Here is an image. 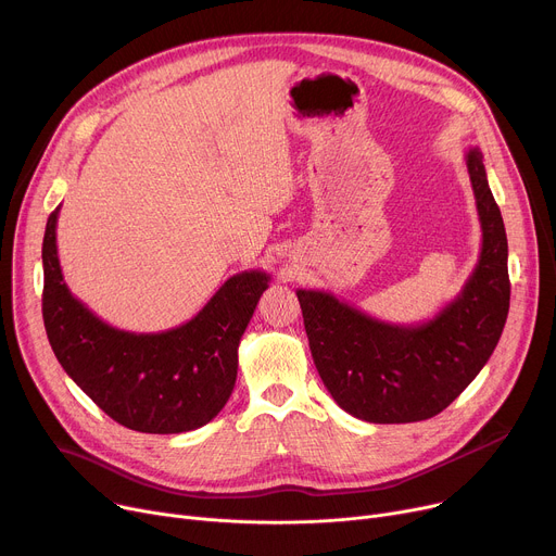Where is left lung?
<instances>
[{
	"label": "left lung",
	"mask_w": 556,
	"mask_h": 556,
	"mask_svg": "<svg viewBox=\"0 0 556 556\" xmlns=\"http://www.w3.org/2000/svg\"><path fill=\"white\" fill-rule=\"evenodd\" d=\"M481 223L479 261L464 289L421 325L366 316L333 293L298 289L318 374L349 415L371 424H408L442 413L495 351L510 306L508 238L490 192L483 156L466 150Z\"/></svg>",
	"instance_id": "left-lung-1"
}]
</instances>
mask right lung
<instances>
[{"instance_id":"right-lung-1","label":"right lung","mask_w":556,"mask_h":556,"mask_svg":"<svg viewBox=\"0 0 556 556\" xmlns=\"http://www.w3.org/2000/svg\"><path fill=\"white\" fill-rule=\"evenodd\" d=\"M56 218L43 233V325L50 346L75 384L114 421L139 433H188L227 404L238 371V344L269 274L240 271L185 325L123 331L77 300L61 274Z\"/></svg>"}]
</instances>
